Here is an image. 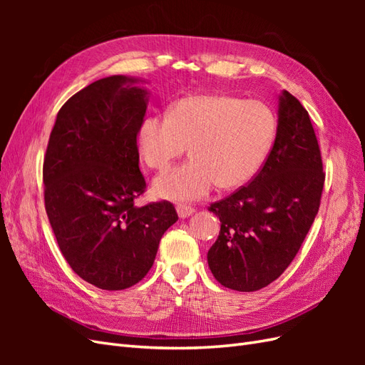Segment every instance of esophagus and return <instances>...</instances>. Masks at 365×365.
<instances>
[{
    "mask_svg": "<svg viewBox=\"0 0 365 365\" xmlns=\"http://www.w3.org/2000/svg\"><path fill=\"white\" fill-rule=\"evenodd\" d=\"M176 212H178V216H180L181 219H184V217L192 216V215L195 213V208L190 207V205L180 204V205H176Z\"/></svg>",
    "mask_w": 365,
    "mask_h": 365,
    "instance_id": "esophagus-1",
    "label": "esophagus"
}]
</instances>
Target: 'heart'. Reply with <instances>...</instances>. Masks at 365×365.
I'll return each mask as SVG.
<instances>
[{"label": "heart", "mask_w": 365, "mask_h": 365, "mask_svg": "<svg viewBox=\"0 0 365 365\" xmlns=\"http://www.w3.org/2000/svg\"><path fill=\"white\" fill-rule=\"evenodd\" d=\"M277 120L256 101L225 94H197L175 102L168 115L141 121L137 143L149 168L165 170L189 146L190 160L153 182L173 201L201 200L216 185L235 190L259 173L274 145Z\"/></svg>", "instance_id": "obj_1"}]
</instances>
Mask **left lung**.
<instances>
[{
    "label": "left lung",
    "instance_id": "1",
    "mask_svg": "<svg viewBox=\"0 0 365 365\" xmlns=\"http://www.w3.org/2000/svg\"><path fill=\"white\" fill-rule=\"evenodd\" d=\"M324 185L322 153L303 105L279 97L277 134L248 185L208 207L220 231L207 260L225 288L252 292L289 267L318 213Z\"/></svg>",
    "mask_w": 365,
    "mask_h": 365
}]
</instances>
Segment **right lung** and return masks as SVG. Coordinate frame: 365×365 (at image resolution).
Masks as SVG:
<instances>
[{
    "label": "right lung",
    "instance_id": "1",
    "mask_svg": "<svg viewBox=\"0 0 365 365\" xmlns=\"http://www.w3.org/2000/svg\"><path fill=\"white\" fill-rule=\"evenodd\" d=\"M135 77L109 76L59 109L43 158V200L58 245L71 269L106 291L126 289L152 268L175 207H138L146 181L137 134L148 90Z\"/></svg>",
    "mask_w": 365,
    "mask_h": 365
}]
</instances>
